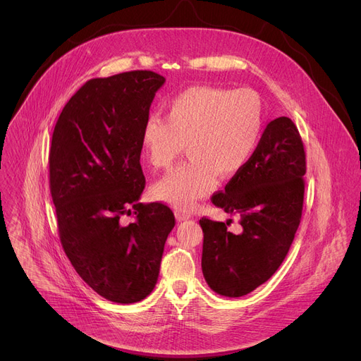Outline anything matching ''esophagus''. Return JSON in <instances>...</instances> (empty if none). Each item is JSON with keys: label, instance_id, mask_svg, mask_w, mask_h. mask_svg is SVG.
Segmentation results:
<instances>
[{"label": "esophagus", "instance_id": "1", "mask_svg": "<svg viewBox=\"0 0 361 361\" xmlns=\"http://www.w3.org/2000/svg\"><path fill=\"white\" fill-rule=\"evenodd\" d=\"M176 218H177V221H184V219H188V218H192V214L188 212V211H184V209H176Z\"/></svg>", "mask_w": 361, "mask_h": 361}]
</instances>
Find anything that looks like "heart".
Masks as SVG:
<instances>
[{"instance_id":"obj_1","label":"heart","mask_w":361,"mask_h":361,"mask_svg":"<svg viewBox=\"0 0 361 361\" xmlns=\"http://www.w3.org/2000/svg\"><path fill=\"white\" fill-rule=\"evenodd\" d=\"M263 127L260 98L250 89L188 87L165 105V121L149 117L140 147L146 162L166 168L181 154L188 159L152 185L155 199L178 209H190L212 192L218 176L230 178L249 164Z\"/></svg>"}]
</instances>
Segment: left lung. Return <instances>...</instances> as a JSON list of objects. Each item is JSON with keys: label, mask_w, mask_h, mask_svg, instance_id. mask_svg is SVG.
<instances>
[{"label": "left lung", "mask_w": 361, "mask_h": 361, "mask_svg": "<svg viewBox=\"0 0 361 361\" xmlns=\"http://www.w3.org/2000/svg\"><path fill=\"white\" fill-rule=\"evenodd\" d=\"M306 154L288 117L271 121L253 158L212 196L226 214L240 215L241 233L226 222L199 221L203 230L202 272L216 294L241 297L267 282L286 259L300 225Z\"/></svg>", "instance_id": "8db88e82"}]
</instances>
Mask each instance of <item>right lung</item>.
I'll use <instances>...</instances> for the list:
<instances>
[{"mask_svg":"<svg viewBox=\"0 0 361 361\" xmlns=\"http://www.w3.org/2000/svg\"><path fill=\"white\" fill-rule=\"evenodd\" d=\"M164 83L149 70L92 79L66 104L52 133L49 188L63 249L93 291L121 305L155 288L176 225L168 206L139 202L140 135ZM124 214L135 221L123 224Z\"/></svg>","mask_w":361,"mask_h":361,"instance_id":"obj_1","label":"right lung"}]
</instances>
